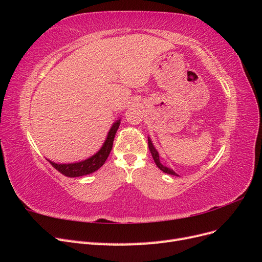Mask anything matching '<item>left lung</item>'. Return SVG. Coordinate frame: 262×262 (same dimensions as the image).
Returning <instances> with one entry per match:
<instances>
[{
    "label": "left lung",
    "instance_id": "8db88e82",
    "mask_svg": "<svg viewBox=\"0 0 262 262\" xmlns=\"http://www.w3.org/2000/svg\"><path fill=\"white\" fill-rule=\"evenodd\" d=\"M147 141H148V148H149V150H150V154H152L153 160H154V162H155L157 167L160 168L162 171H164V172H166V173H169V175L178 176L177 173H176L175 171H173L172 169H170V168H168V167H166V166H164V165L160 162V154H158L156 148L154 147V145H153V143H152V141H150L149 138H148Z\"/></svg>",
    "mask_w": 262,
    "mask_h": 262
}]
</instances>
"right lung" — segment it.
Masks as SVG:
<instances>
[{
	"label": "right lung",
	"instance_id": "right-lung-1",
	"mask_svg": "<svg viewBox=\"0 0 262 262\" xmlns=\"http://www.w3.org/2000/svg\"><path fill=\"white\" fill-rule=\"evenodd\" d=\"M119 125H120V119L113 124L112 129L109 130L108 136L104 142V144H102L101 148L96 154H94L90 158H87V160L77 162V163H71V164H57L49 160L48 162L55 169L60 171L62 175H64L67 177H80V176L89 175V173L96 171L105 164L107 157L110 154V150L113 148L114 139Z\"/></svg>",
	"mask_w": 262,
	"mask_h": 262
}]
</instances>
